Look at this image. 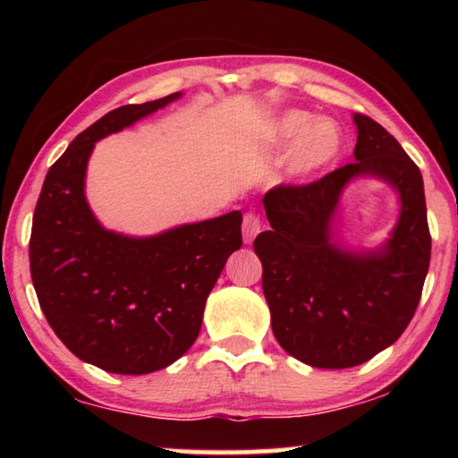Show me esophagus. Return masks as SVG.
Instances as JSON below:
<instances>
[{"mask_svg":"<svg viewBox=\"0 0 458 458\" xmlns=\"http://www.w3.org/2000/svg\"><path fill=\"white\" fill-rule=\"evenodd\" d=\"M262 228L260 218L257 214H246L244 222H242V236H244V244H252L254 238L259 236V232Z\"/></svg>","mask_w":458,"mask_h":458,"instance_id":"obj_1","label":"esophagus"}]
</instances>
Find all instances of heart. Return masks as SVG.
Segmentation results:
<instances>
[{
  "mask_svg": "<svg viewBox=\"0 0 458 458\" xmlns=\"http://www.w3.org/2000/svg\"><path fill=\"white\" fill-rule=\"evenodd\" d=\"M259 141L268 149L291 147L286 172L294 180H309L335 164L344 149V131L333 119L289 108L267 123Z\"/></svg>",
  "mask_w": 458,
  "mask_h": 458,
  "instance_id": "heart-1",
  "label": "heart"
}]
</instances>
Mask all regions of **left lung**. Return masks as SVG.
Instances as JSON below:
<instances>
[{
  "mask_svg": "<svg viewBox=\"0 0 458 458\" xmlns=\"http://www.w3.org/2000/svg\"><path fill=\"white\" fill-rule=\"evenodd\" d=\"M353 123L355 164L270 190L262 198L270 230L254 240L278 345L311 368H353L390 347L412 319L428 273L420 169L379 123L360 113ZM360 176L390 184L401 204L391 236L369 251L336 236L340 196Z\"/></svg>",
  "mask_w": 458,
  "mask_h": 458,
  "instance_id": "8db88e82",
  "label": "left lung"
}]
</instances>
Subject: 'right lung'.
I'll return each mask as SVG.
<instances>
[{
    "instance_id": "1",
    "label": "right lung",
    "mask_w": 458,
    "mask_h": 458,
    "mask_svg": "<svg viewBox=\"0 0 458 458\" xmlns=\"http://www.w3.org/2000/svg\"><path fill=\"white\" fill-rule=\"evenodd\" d=\"M180 97L100 117L48 169L36 204L30 270L42 311L76 358L111 374H151L180 360L228 257L242 246L238 210L153 236L106 230L90 210L84 183L97 141Z\"/></svg>"
}]
</instances>
